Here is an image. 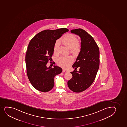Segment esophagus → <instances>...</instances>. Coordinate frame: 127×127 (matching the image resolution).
<instances>
[{
    "instance_id": "obj_1",
    "label": "esophagus",
    "mask_w": 127,
    "mask_h": 127,
    "mask_svg": "<svg viewBox=\"0 0 127 127\" xmlns=\"http://www.w3.org/2000/svg\"><path fill=\"white\" fill-rule=\"evenodd\" d=\"M63 72H67V70H64V69H63Z\"/></svg>"
}]
</instances>
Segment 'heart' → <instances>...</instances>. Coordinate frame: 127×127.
Here are the masks:
<instances>
[{
	"instance_id": "heart-1",
	"label": "heart",
	"mask_w": 127,
	"mask_h": 127,
	"mask_svg": "<svg viewBox=\"0 0 127 127\" xmlns=\"http://www.w3.org/2000/svg\"><path fill=\"white\" fill-rule=\"evenodd\" d=\"M60 42L64 45L67 48L70 49V51L74 55H77L81 52V44L77 41L75 35L72 34H68L64 35L60 39ZM59 42L56 41L54 46V52L57 54L59 47ZM73 61V59L71 56L62 57L57 60L58 64L63 68H67L69 67Z\"/></svg>"
}]
</instances>
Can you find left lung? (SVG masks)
<instances>
[{"label": "left lung", "instance_id": "8db88e82", "mask_svg": "<svg viewBox=\"0 0 127 127\" xmlns=\"http://www.w3.org/2000/svg\"><path fill=\"white\" fill-rule=\"evenodd\" d=\"M81 38V49L72 67V77L68 81L69 88L72 92L80 93L89 87L95 79L99 66V48L93 37L81 29L71 31ZM78 67L79 71L76 70Z\"/></svg>", "mask_w": 127, "mask_h": 127}]
</instances>
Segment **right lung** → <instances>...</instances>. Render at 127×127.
Masks as SVG:
<instances>
[{"label": "right lung", "mask_w": 127, "mask_h": 127, "mask_svg": "<svg viewBox=\"0 0 127 127\" xmlns=\"http://www.w3.org/2000/svg\"><path fill=\"white\" fill-rule=\"evenodd\" d=\"M68 31L66 28L44 30L30 41L26 55V72L30 83L36 90L43 92L52 90L54 77L62 72L60 67H47L46 64L52 59L56 40Z\"/></svg>", "instance_id": "right-lung-1"}]
</instances>
